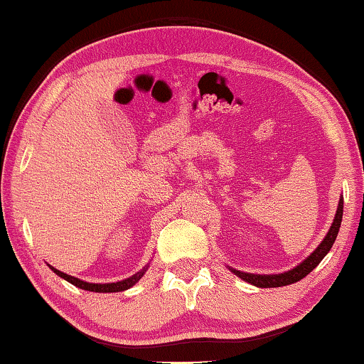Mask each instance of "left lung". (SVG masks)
I'll return each mask as SVG.
<instances>
[{
  "label": "left lung",
  "instance_id": "1",
  "mask_svg": "<svg viewBox=\"0 0 364 364\" xmlns=\"http://www.w3.org/2000/svg\"><path fill=\"white\" fill-rule=\"evenodd\" d=\"M342 215H343V199L338 200L334 223H332L329 232L326 234L323 242L318 245V249L313 252V254L308 257L305 262H301L299 267L292 268L291 271H287V273L252 274V273H244V271H237V269H231V271L236 276H239L241 279L247 281V282H250V284H254L257 287H281V286L294 284V282L304 279L308 273H311V271L318 267L319 262H321L326 257V254L331 250L332 244H334L337 234H338V228H341V223H342Z\"/></svg>",
  "mask_w": 364,
  "mask_h": 364
}]
</instances>
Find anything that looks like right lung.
<instances>
[{
    "mask_svg": "<svg viewBox=\"0 0 364 364\" xmlns=\"http://www.w3.org/2000/svg\"><path fill=\"white\" fill-rule=\"evenodd\" d=\"M49 268H51L58 276H60V278H64L65 281H69L70 284L77 286L80 289H85V291H90V292H122V291H127V289H130L132 286L136 284V282L141 278H143V274H144V271H146V268H144V269H141L139 273L132 276V278L123 279V281H119V282H110V284H91V282L80 281L78 278H73V276L65 274V273H63V271L53 268L51 264H49Z\"/></svg>",
    "mask_w": 364,
    "mask_h": 364,
    "instance_id": "add662e5",
    "label": "right lung"
}]
</instances>
